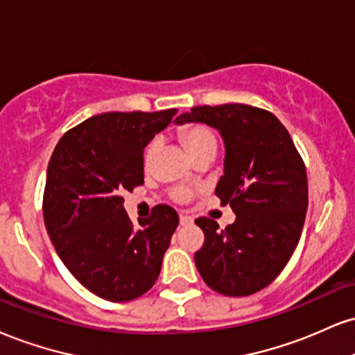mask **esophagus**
I'll list each match as a JSON object with an SVG mask.
<instances>
[{"instance_id": "34e87169", "label": "esophagus", "mask_w": 355, "mask_h": 355, "mask_svg": "<svg viewBox=\"0 0 355 355\" xmlns=\"http://www.w3.org/2000/svg\"><path fill=\"white\" fill-rule=\"evenodd\" d=\"M191 223H193V220H191L189 215H180V225L182 226H187V225H191Z\"/></svg>"}]
</instances>
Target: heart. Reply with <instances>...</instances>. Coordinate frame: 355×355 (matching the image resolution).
Wrapping results in <instances>:
<instances>
[{
  "instance_id": "obj_1",
  "label": "heart",
  "mask_w": 355,
  "mask_h": 355,
  "mask_svg": "<svg viewBox=\"0 0 355 355\" xmlns=\"http://www.w3.org/2000/svg\"><path fill=\"white\" fill-rule=\"evenodd\" d=\"M178 139L180 142L185 145V148L189 150L191 155V159L196 160L198 157L202 155H213L215 157L216 153V135L210 127L203 125V123H189V125L182 127L178 130ZM157 153V142H152L147 147L144 155V164L145 166H150L153 164V159H155ZM190 196V193L187 190H178L175 193V198L177 200H187Z\"/></svg>"
}]
</instances>
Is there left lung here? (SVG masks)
<instances>
[{
  "mask_svg": "<svg viewBox=\"0 0 355 355\" xmlns=\"http://www.w3.org/2000/svg\"><path fill=\"white\" fill-rule=\"evenodd\" d=\"M203 122L220 130L225 170L215 193L236 215L221 230L196 218L205 243L195 253L213 291L241 297L276 279L300 243L307 211V175L300 152L276 115L246 104L200 105L177 123Z\"/></svg>",
  "mask_w": 355,
  "mask_h": 355,
  "instance_id": "obj_1",
  "label": "left lung"
}]
</instances>
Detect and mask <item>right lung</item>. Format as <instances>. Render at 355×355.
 I'll return each instance as SVG.
<instances>
[{
  "label": "right lung",
  "instance_id": "1",
  "mask_svg": "<svg viewBox=\"0 0 355 355\" xmlns=\"http://www.w3.org/2000/svg\"><path fill=\"white\" fill-rule=\"evenodd\" d=\"M177 109L105 112L67 130L46 175L42 215L59 258L96 296L125 302L155 284L178 226L168 205L134 228L123 193L144 183V148Z\"/></svg>",
  "mask_w": 355,
  "mask_h": 355
}]
</instances>
